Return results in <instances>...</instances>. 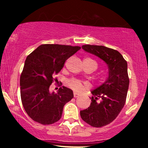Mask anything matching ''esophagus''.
<instances>
[{
    "label": "esophagus",
    "instance_id": "34e87169",
    "mask_svg": "<svg viewBox=\"0 0 148 148\" xmlns=\"http://www.w3.org/2000/svg\"><path fill=\"white\" fill-rule=\"evenodd\" d=\"M79 95H80L79 93L76 92H74V97H79Z\"/></svg>",
    "mask_w": 148,
    "mask_h": 148
}]
</instances>
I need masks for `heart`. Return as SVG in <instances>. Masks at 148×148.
<instances>
[{
    "instance_id": "obj_1",
    "label": "heart",
    "mask_w": 148,
    "mask_h": 148,
    "mask_svg": "<svg viewBox=\"0 0 148 148\" xmlns=\"http://www.w3.org/2000/svg\"><path fill=\"white\" fill-rule=\"evenodd\" d=\"M66 84H67V85L69 88L76 91L83 90H84L86 87H87L88 86L87 84L83 82L81 80L76 79V78H72V79L67 80Z\"/></svg>"
}]
</instances>
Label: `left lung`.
Segmentation results:
<instances>
[{
    "label": "left lung",
    "instance_id": "1",
    "mask_svg": "<svg viewBox=\"0 0 148 148\" xmlns=\"http://www.w3.org/2000/svg\"><path fill=\"white\" fill-rule=\"evenodd\" d=\"M82 49L99 58L108 66L106 81L91 91L90 106L80 111L86 123L101 127L113 122L125 106L130 84L127 62L118 51L104 46L86 45Z\"/></svg>",
    "mask_w": 148,
    "mask_h": 148
}]
</instances>
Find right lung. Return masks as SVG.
Listing matches in <instances>:
<instances>
[{
    "instance_id": "right-lung-1",
    "label": "right lung",
    "mask_w": 148,
    "mask_h": 148,
    "mask_svg": "<svg viewBox=\"0 0 148 148\" xmlns=\"http://www.w3.org/2000/svg\"><path fill=\"white\" fill-rule=\"evenodd\" d=\"M81 49L80 47L42 45L25 61L20 77L22 104L28 116L42 125H51L61 118L63 107L74 97L73 91L62 86L57 93L49 87L58 80L53 76L60 72L65 61Z\"/></svg>"
}]
</instances>
